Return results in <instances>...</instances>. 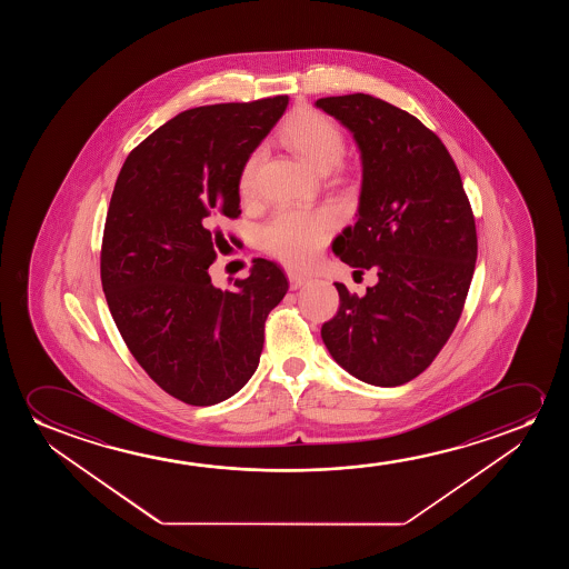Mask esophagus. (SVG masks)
<instances>
[{
	"mask_svg": "<svg viewBox=\"0 0 569 569\" xmlns=\"http://www.w3.org/2000/svg\"><path fill=\"white\" fill-rule=\"evenodd\" d=\"M288 278L289 286H291V289H299L301 288V286H305L307 281H309V278H307V276H303V273L293 272V270H289Z\"/></svg>",
	"mask_w": 569,
	"mask_h": 569,
	"instance_id": "esophagus-1",
	"label": "esophagus"
}]
</instances>
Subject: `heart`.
<instances>
[{
    "label": "heart",
    "mask_w": 569,
    "mask_h": 569,
    "mask_svg": "<svg viewBox=\"0 0 569 569\" xmlns=\"http://www.w3.org/2000/svg\"><path fill=\"white\" fill-rule=\"evenodd\" d=\"M280 138L301 161L315 171L328 172L340 163L346 151V138L332 118L317 110H301L281 126ZM260 151L254 149L244 157L237 190L242 200L254 196ZM338 213L332 208L299 210L286 208L276 211L260 229V247L268 254L289 266H307L319 254L338 227Z\"/></svg>",
    "instance_id": "obj_1"
}]
</instances>
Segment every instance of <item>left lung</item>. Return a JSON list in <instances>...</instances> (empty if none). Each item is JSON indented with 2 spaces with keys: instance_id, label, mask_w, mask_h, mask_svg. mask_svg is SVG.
<instances>
[{
  "instance_id": "1",
  "label": "left lung",
  "mask_w": 569,
  "mask_h": 569,
  "mask_svg": "<svg viewBox=\"0 0 569 569\" xmlns=\"http://www.w3.org/2000/svg\"><path fill=\"white\" fill-rule=\"evenodd\" d=\"M363 161L359 218L336 237L356 272L377 270L363 297L336 283L340 307L320 336L336 363L375 387L423 373L459 322L475 273V213L443 141L410 112L371 94L325 97Z\"/></svg>"
}]
</instances>
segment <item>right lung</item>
<instances>
[{
	"instance_id": "1",
	"label": "right lung",
	"mask_w": 569,
	"mask_h": 569,
	"mask_svg": "<svg viewBox=\"0 0 569 569\" xmlns=\"http://www.w3.org/2000/svg\"><path fill=\"white\" fill-rule=\"evenodd\" d=\"M288 102L278 94L184 110L133 148L118 174L102 233V291L136 361L184 405H218L244 387L264 348L266 319L288 293V278L266 258L231 291L213 288L208 273L227 244L219 219L241 216L242 161Z\"/></svg>"
}]
</instances>
